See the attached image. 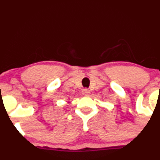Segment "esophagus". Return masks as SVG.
Returning <instances> with one entry per match:
<instances>
[{
	"instance_id": "34e87169",
	"label": "esophagus",
	"mask_w": 160,
	"mask_h": 160,
	"mask_svg": "<svg viewBox=\"0 0 160 160\" xmlns=\"http://www.w3.org/2000/svg\"><path fill=\"white\" fill-rule=\"evenodd\" d=\"M82 93L83 95H88L90 94V91L88 88H84V89H82Z\"/></svg>"
}]
</instances>
